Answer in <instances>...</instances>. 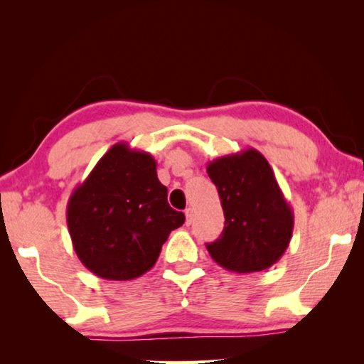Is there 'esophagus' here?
I'll return each mask as SVG.
<instances>
[{
    "instance_id": "obj_1",
    "label": "esophagus",
    "mask_w": 364,
    "mask_h": 364,
    "mask_svg": "<svg viewBox=\"0 0 364 364\" xmlns=\"http://www.w3.org/2000/svg\"><path fill=\"white\" fill-rule=\"evenodd\" d=\"M184 215H186V225H191L193 223V220H194V210L193 208H186V212H184Z\"/></svg>"
}]
</instances>
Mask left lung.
Wrapping results in <instances>:
<instances>
[{
  "label": "left lung",
  "mask_w": 364,
  "mask_h": 364,
  "mask_svg": "<svg viewBox=\"0 0 364 364\" xmlns=\"http://www.w3.org/2000/svg\"><path fill=\"white\" fill-rule=\"evenodd\" d=\"M207 173L225 213L223 232L207 244L208 254L234 273L269 268L289 247L294 212L268 160L249 147L208 162Z\"/></svg>",
  "instance_id": "1"
}]
</instances>
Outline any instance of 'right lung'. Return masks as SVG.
<instances>
[{
	"label": "right lung",
	"instance_id": "add662e5",
	"mask_svg": "<svg viewBox=\"0 0 364 364\" xmlns=\"http://www.w3.org/2000/svg\"><path fill=\"white\" fill-rule=\"evenodd\" d=\"M149 152L117 143L104 154L67 204L73 250L91 273L130 281L156 264L184 215L167 202Z\"/></svg>",
	"mask_w": 364,
	"mask_h": 364
}]
</instances>
